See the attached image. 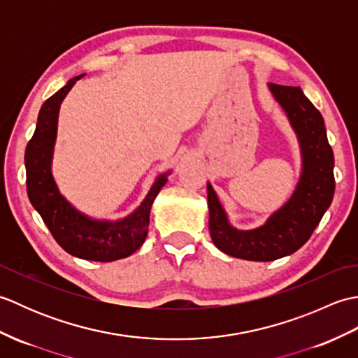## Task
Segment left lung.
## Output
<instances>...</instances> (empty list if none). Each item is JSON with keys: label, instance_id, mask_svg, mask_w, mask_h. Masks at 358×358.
I'll list each match as a JSON object with an SVG mask.
<instances>
[{"label": "left lung", "instance_id": "left-lung-1", "mask_svg": "<svg viewBox=\"0 0 358 358\" xmlns=\"http://www.w3.org/2000/svg\"><path fill=\"white\" fill-rule=\"evenodd\" d=\"M273 96L287 113L301 144L303 173L292 199L264 226L237 231L227 223L217 194L208 183L209 231L224 254L252 262H271L295 252L309 240L336 191L334 152L326 136L322 113L300 87L271 83Z\"/></svg>", "mask_w": 358, "mask_h": 358}]
</instances>
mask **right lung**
<instances>
[{
  "label": "right lung",
  "instance_id": "right-lung-1",
  "mask_svg": "<svg viewBox=\"0 0 358 358\" xmlns=\"http://www.w3.org/2000/svg\"><path fill=\"white\" fill-rule=\"evenodd\" d=\"M81 77L69 80L63 89L44 101L38 113L35 132L24 154L27 196L49 227L52 237L66 252L83 260L115 262L134 254L146 240L150 206L167 178L166 173L158 177L140 208L117 223L90 220L63 199L50 173L52 149L59 104Z\"/></svg>",
  "mask_w": 358,
  "mask_h": 358
}]
</instances>
